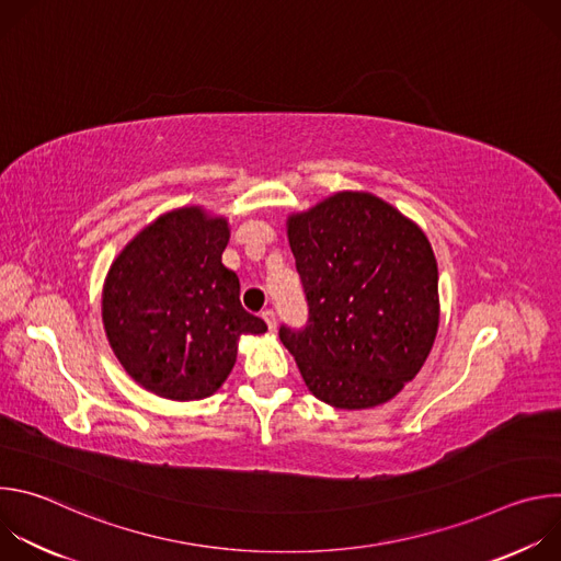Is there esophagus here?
Listing matches in <instances>:
<instances>
[{"mask_svg":"<svg viewBox=\"0 0 561 561\" xmlns=\"http://www.w3.org/2000/svg\"><path fill=\"white\" fill-rule=\"evenodd\" d=\"M262 317H264V322H266V327H268L271 331H275V327H277V319H275V310L266 308V310H262Z\"/></svg>","mask_w":561,"mask_h":561,"instance_id":"obj_1","label":"esophagus"}]
</instances>
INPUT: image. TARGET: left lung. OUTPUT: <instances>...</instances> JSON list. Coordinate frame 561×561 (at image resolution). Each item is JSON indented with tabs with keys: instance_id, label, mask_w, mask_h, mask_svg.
I'll return each instance as SVG.
<instances>
[{
	"instance_id": "8db88e82",
	"label": "left lung",
	"mask_w": 561,
	"mask_h": 561,
	"mask_svg": "<svg viewBox=\"0 0 561 561\" xmlns=\"http://www.w3.org/2000/svg\"><path fill=\"white\" fill-rule=\"evenodd\" d=\"M308 304L279 327L308 390L335 409L388 402L424 366L439 327L437 262L417 224L370 193H337L288 219Z\"/></svg>"
}]
</instances>
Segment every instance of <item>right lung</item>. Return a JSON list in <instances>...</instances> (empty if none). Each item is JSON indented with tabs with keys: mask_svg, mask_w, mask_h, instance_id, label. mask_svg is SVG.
I'll return each instance as SVG.
<instances>
[{
	"mask_svg": "<svg viewBox=\"0 0 561 561\" xmlns=\"http://www.w3.org/2000/svg\"><path fill=\"white\" fill-rule=\"evenodd\" d=\"M228 237L226 219L180 208L144 228L108 271L106 337L126 373L159 397L213 394L234 366L239 335L266 333L221 264Z\"/></svg>",
	"mask_w": 561,
	"mask_h": 561,
	"instance_id": "1",
	"label": "right lung"
}]
</instances>
